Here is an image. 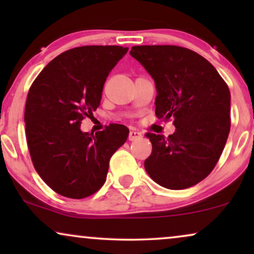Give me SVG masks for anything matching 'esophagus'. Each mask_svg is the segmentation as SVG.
Instances as JSON below:
<instances>
[{
  "mask_svg": "<svg viewBox=\"0 0 254 254\" xmlns=\"http://www.w3.org/2000/svg\"><path fill=\"white\" fill-rule=\"evenodd\" d=\"M141 137H142V134L137 130H130L129 135H128V140H129V141L138 140V138H141Z\"/></svg>",
  "mask_w": 254,
  "mask_h": 254,
  "instance_id": "34e87169",
  "label": "esophagus"
}]
</instances>
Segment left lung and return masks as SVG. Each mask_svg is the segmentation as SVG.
<instances>
[{
    "label": "left lung",
    "mask_w": 254,
    "mask_h": 254,
    "mask_svg": "<svg viewBox=\"0 0 254 254\" xmlns=\"http://www.w3.org/2000/svg\"><path fill=\"white\" fill-rule=\"evenodd\" d=\"M130 55L154 78L158 119H173L168 137L147 133L152 144L148 175L165 189L184 190L216 165L230 131V91L214 65L195 52L172 45L133 46Z\"/></svg>",
    "instance_id": "obj_1"
}]
</instances>
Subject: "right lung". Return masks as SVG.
Wrapping results in <instances>:
<instances>
[{
  "mask_svg": "<svg viewBox=\"0 0 254 254\" xmlns=\"http://www.w3.org/2000/svg\"><path fill=\"white\" fill-rule=\"evenodd\" d=\"M123 46H82L53 59L31 85L25 113L33 166L54 192L70 199L92 195L106 180L112 155L129 130L111 124L83 133L81 121L99 106L107 76L124 58Z\"/></svg>",
  "mask_w": 254,
  "mask_h": 254,
  "instance_id": "obj_1",
  "label": "right lung"
}]
</instances>
